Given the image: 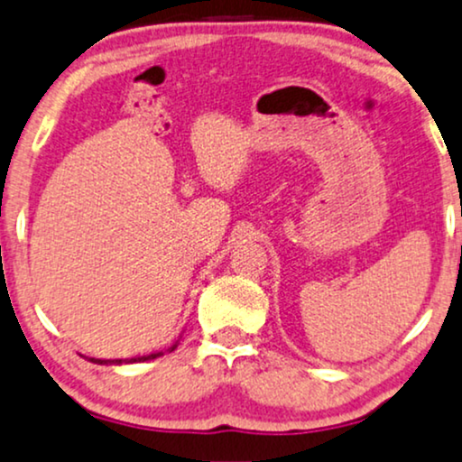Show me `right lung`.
Returning a JSON list of instances; mask_svg holds the SVG:
<instances>
[{"instance_id":"right-lung-1","label":"right lung","mask_w":462,"mask_h":462,"mask_svg":"<svg viewBox=\"0 0 462 462\" xmlns=\"http://www.w3.org/2000/svg\"><path fill=\"white\" fill-rule=\"evenodd\" d=\"M178 349V343H175L173 346H169V353ZM167 351H156V353H150V356H139V357H128V360H98V357H89V362L94 364H106V366H111V364H134V362H150V360H156V357L164 356Z\"/></svg>"}]
</instances>
